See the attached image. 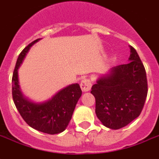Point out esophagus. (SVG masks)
Returning a JSON list of instances; mask_svg holds the SVG:
<instances>
[{"label": "esophagus", "instance_id": "34e87169", "mask_svg": "<svg viewBox=\"0 0 159 159\" xmlns=\"http://www.w3.org/2000/svg\"><path fill=\"white\" fill-rule=\"evenodd\" d=\"M91 81L90 79H87V78H85V79H82V81L81 82V88H82V91L84 92H87L91 90Z\"/></svg>", "mask_w": 159, "mask_h": 159}]
</instances>
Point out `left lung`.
<instances>
[{
    "label": "left lung",
    "instance_id": "8db88e82",
    "mask_svg": "<svg viewBox=\"0 0 159 159\" xmlns=\"http://www.w3.org/2000/svg\"><path fill=\"white\" fill-rule=\"evenodd\" d=\"M129 63L113 67L91 87L95 113L102 124L117 130L139 117L148 93L146 72L136 50L130 46Z\"/></svg>",
    "mask_w": 159,
    "mask_h": 159
}]
</instances>
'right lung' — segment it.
I'll use <instances>...</instances> for the list:
<instances>
[{
	"mask_svg": "<svg viewBox=\"0 0 159 159\" xmlns=\"http://www.w3.org/2000/svg\"><path fill=\"white\" fill-rule=\"evenodd\" d=\"M40 40L41 38L35 40L26 46L18 57L12 77L13 100L27 124L44 133L55 135L63 132L68 126L82 95V90L79 84H71L43 102H34L23 94L19 86L18 69L31 47Z\"/></svg>",
	"mask_w": 159,
	"mask_h": 159,
	"instance_id": "1",
	"label": "right lung"
}]
</instances>
